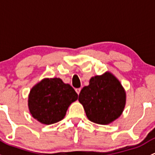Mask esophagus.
<instances>
[{
  "instance_id": "esophagus-1",
  "label": "esophagus",
  "mask_w": 155,
  "mask_h": 155,
  "mask_svg": "<svg viewBox=\"0 0 155 155\" xmlns=\"http://www.w3.org/2000/svg\"><path fill=\"white\" fill-rule=\"evenodd\" d=\"M76 91L78 94H79V93H80V91H81V88H76Z\"/></svg>"
}]
</instances>
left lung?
I'll return each instance as SVG.
<instances>
[{"label":"left lung","instance_id":"1","mask_svg":"<svg viewBox=\"0 0 155 155\" xmlns=\"http://www.w3.org/2000/svg\"><path fill=\"white\" fill-rule=\"evenodd\" d=\"M125 101L124 90L110 73L92 77L89 85L83 87L79 95L87 118L100 124H109L118 118Z\"/></svg>","mask_w":155,"mask_h":155}]
</instances>
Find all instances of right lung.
<instances>
[{
	"label": "right lung",
	"mask_w": 155,
	"mask_h": 155,
	"mask_svg": "<svg viewBox=\"0 0 155 155\" xmlns=\"http://www.w3.org/2000/svg\"><path fill=\"white\" fill-rule=\"evenodd\" d=\"M77 98L73 87L64 84L59 78L45 79L30 92V112L43 124H54L63 119L69 106Z\"/></svg>",
	"instance_id": "right-lung-1"
}]
</instances>
